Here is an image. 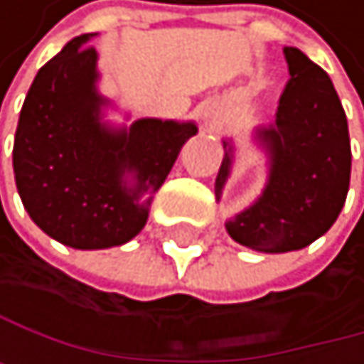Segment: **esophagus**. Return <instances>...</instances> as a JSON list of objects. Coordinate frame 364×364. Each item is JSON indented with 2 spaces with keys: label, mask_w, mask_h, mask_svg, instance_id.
<instances>
[{
  "label": "esophagus",
  "mask_w": 364,
  "mask_h": 364,
  "mask_svg": "<svg viewBox=\"0 0 364 364\" xmlns=\"http://www.w3.org/2000/svg\"><path fill=\"white\" fill-rule=\"evenodd\" d=\"M200 117H203V124L209 131H216L220 127V119H218V113H216L214 105H205L203 111H200Z\"/></svg>",
  "instance_id": "1"
}]
</instances>
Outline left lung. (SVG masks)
<instances>
[{"label": "left lung", "mask_w": 364, "mask_h": 364, "mask_svg": "<svg viewBox=\"0 0 364 364\" xmlns=\"http://www.w3.org/2000/svg\"><path fill=\"white\" fill-rule=\"evenodd\" d=\"M284 56L290 80L275 124L255 131L269 155V183L227 223L235 242L262 253L297 251L323 235L345 205L352 172L347 117L330 76L297 48H284ZM225 148L216 198L233 161V146L225 141Z\"/></svg>", "instance_id": "left-lung-1"}]
</instances>
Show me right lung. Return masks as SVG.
Listing matches in <instances>:
<instances>
[{"mask_svg":"<svg viewBox=\"0 0 364 364\" xmlns=\"http://www.w3.org/2000/svg\"><path fill=\"white\" fill-rule=\"evenodd\" d=\"M95 34H82L43 67L19 115L12 168L30 218L74 249H109L135 237L194 122H100L109 102L95 89Z\"/></svg>","mask_w":364,"mask_h":364,"instance_id":"obj_1","label":"right lung"}]
</instances>
